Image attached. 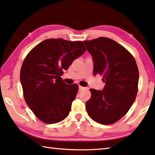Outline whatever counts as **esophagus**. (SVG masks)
I'll use <instances>...</instances> for the list:
<instances>
[{"mask_svg":"<svg viewBox=\"0 0 155 155\" xmlns=\"http://www.w3.org/2000/svg\"><path fill=\"white\" fill-rule=\"evenodd\" d=\"M78 88H79V90H84V89H86V87H84L81 86V85H79V87H78Z\"/></svg>","mask_w":155,"mask_h":155,"instance_id":"esophagus-1","label":"esophagus"}]
</instances>
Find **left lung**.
<instances>
[{"instance_id":"8db88e82","label":"left lung","mask_w":155,"mask_h":155,"mask_svg":"<svg viewBox=\"0 0 155 155\" xmlns=\"http://www.w3.org/2000/svg\"><path fill=\"white\" fill-rule=\"evenodd\" d=\"M94 60V74L105 83L104 90L90 89L85 103L88 115L94 121L110 125L126 115L137 97L139 70L130 52L112 39L99 37L85 41Z\"/></svg>"}]
</instances>
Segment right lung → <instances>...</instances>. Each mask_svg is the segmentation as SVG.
Masks as SVG:
<instances>
[{"label": "right lung", "mask_w": 155, "mask_h": 155, "mask_svg": "<svg viewBox=\"0 0 155 155\" xmlns=\"http://www.w3.org/2000/svg\"><path fill=\"white\" fill-rule=\"evenodd\" d=\"M85 50L80 41L51 38L36 45L25 58L20 74L23 97L41 121L56 124L68 116L78 85L65 84L61 76Z\"/></svg>", "instance_id": "right-lung-1"}]
</instances>
